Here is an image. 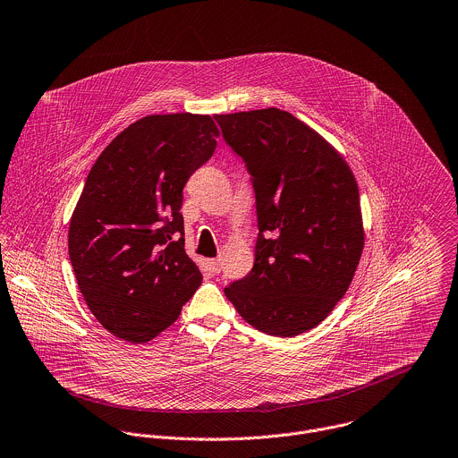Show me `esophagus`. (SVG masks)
I'll return each mask as SVG.
<instances>
[{
  "instance_id": "1",
  "label": "esophagus",
  "mask_w": 458,
  "mask_h": 458,
  "mask_svg": "<svg viewBox=\"0 0 458 458\" xmlns=\"http://www.w3.org/2000/svg\"><path fill=\"white\" fill-rule=\"evenodd\" d=\"M210 269H212L216 275H219V273H221V269H223V267H221V259L212 260V262H210Z\"/></svg>"
}]
</instances>
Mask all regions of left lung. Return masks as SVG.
Wrapping results in <instances>:
<instances>
[{"mask_svg": "<svg viewBox=\"0 0 458 458\" xmlns=\"http://www.w3.org/2000/svg\"><path fill=\"white\" fill-rule=\"evenodd\" d=\"M214 119L250 173L259 226L253 269L225 294L264 334L309 332L344 296L362 255L353 173L289 112L264 108Z\"/></svg>", "mask_w": 458, "mask_h": 458, "instance_id": "obj_1", "label": "left lung"}]
</instances>
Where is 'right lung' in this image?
<instances>
[{
  "mask_svg": "<svg viewBox=\"0 0 458 458\" xmlns=\"http://www.w3.org/2000/svg\"><path fill=\"white\" fill-rule=\"evenodd\" d=\"M217 135L210 115H148L92 165L71 217L69 259L90 312L112 335L151 341L199 287L180 207Z\"/></svg>",
  "mask_w": 458,
  "mask_h": 458,
  "instance_id": "right-lung-1",
  "label": "right lung"
}]
</instances>
